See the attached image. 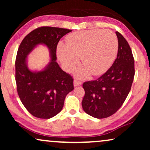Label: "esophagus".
Returning <instances> with one entry per match:
<instances>
[{
    "label": "esophagus",
    "instance_id": "obj_1",
    "mask_svg": "<svg viewBox=\"0 0 150 150\" xmlns=\"http://www.w3.org/2000/svg\"><path fill=\"white\" fill-rule=\"evenodd\" d=\"M82 85V81H80L79 79H75L74 81V87H76V86H79Z\"/></svg>",
    "mask_w": 150,
    "mask_h": 150
}]
</instances>
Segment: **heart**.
Instances as JSON below:
<instances>
[{
    "mask_svg": "<svg viewBox=\"0 0 150 150\" xmlns=\"http://www.w3.org/2000/svg\"><path fill=\"white\" fill-rule=\"evenodd\" d=\"M117 51L118 40L113 32L93 29L69 34L65 45L58 46L57 55L67 69L74 68L81 56L84 67L79 75L84 77L89 72L93 76L106 72L115 59Z\"/></svg>",
    "mask_w": 150,
    "mask_h": 150,
    "instance_id": "obj_1",
    "label": "heart"
}]
</instances>
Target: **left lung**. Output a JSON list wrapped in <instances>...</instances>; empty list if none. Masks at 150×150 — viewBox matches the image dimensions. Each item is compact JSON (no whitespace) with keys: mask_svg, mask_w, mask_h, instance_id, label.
Listing matches in <instances>:
<instances>
[{"mask_svg":"<svg viewBox=\"0 0 150 150\" xmlns=\"http://www.w3.org/2000/svg\"><path fill=\"white\" fill-rule=\"evenodd\" d=\"M117 56L112 66L95 81L85 82L82 106L86 113L98 119L117 111L130 91L134 76V59L128 42L120 33Z\"/></svg>","mask_w":150,"mask_h":150,"instance_id":"8db88e82","label":"left lung"}]
</instances>
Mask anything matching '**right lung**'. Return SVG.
<instances>
[{"label":"right lung","instance_id":"1","mask_svg":"<svg viewBox=\"0 0 150 150\" xmlns=\"http://www.w3.org/2000/svg\"><path fill=\"white\" fill-rule=\"evenodd\" d=\"M71 30L42 26L29 33L22 41L16 59L17 91L24 107L32 115L50 119L62 110L65 96L74 89V79L61 69L57 60V47L61 38ZM50 50L51 61L44 71L33 73L26 65V57L38 44Z\"/></svg>","mask_w":150,"mask_h":150}]
</instances>
